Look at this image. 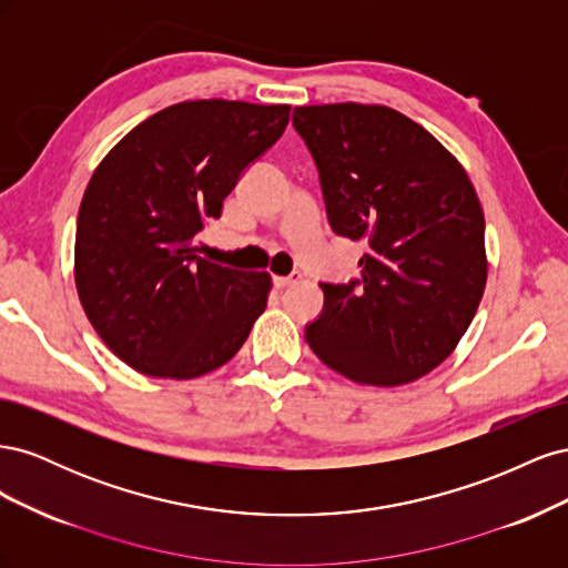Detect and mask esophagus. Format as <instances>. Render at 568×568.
<instances>
[{"mask_svg":"<svg viewBox=\"0 0 568 568\" xmlns=\"http://www.w3.org/2000/svg\"><path fill=\"white\" fill-rule=\"evenodd\" d=\"M301 280H303L301 272H291V274H286V277H282V274H274L272 284L277 286V288H286V286H291V284H298Z\"/></svg>","mask_w":568,"mask_h":568,"instance_id":"1","label":"esophagus"}]
</instances>
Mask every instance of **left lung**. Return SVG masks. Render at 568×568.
Wrapping results in <instances>:
<instances>
[{"label": "left lung", "instance_id": "8db88e82", "mask_svg": "<svg viewBox=\"0 0 568 568\" xmlns=\"http://www.w3.org/2000/svg\"><path fill=\"white\" fill-rule=\"evenodd\" d=\"M294 128L334 234L369 246L359 277L320 284L324 307L305 338L353 382L419 379L455 351L486 288L474 186L436 136L388 106H298Z\"/></svg>", "mask_w": 568, "mask_h": 568}]
</instances>
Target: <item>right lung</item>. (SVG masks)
<instances>
[{"mask_svg": "<svg viewBox=\"0 0 568 568\" xmlns=\"http://www.w3.org/2000/svg\"><path fill=\"white\" fill-rule=\"evenodd\" d=\"M288 106L182 101L99 163L75 232V286L97 334L132 369L194 379L225 365L265 311L270 274L205 261L196 236L280 140Z\"/></svg>", "mask_w": 568, "mask_h": 568, "instance_id": "right-lung-1", "label": "right lung"}]
</instances>
